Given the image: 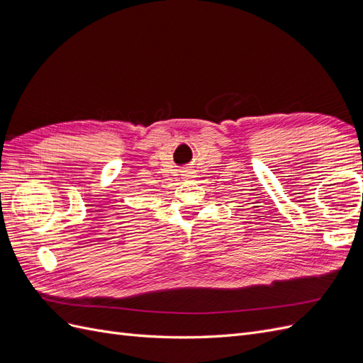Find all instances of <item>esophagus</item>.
Returning a JSON list of instances; mask_svg holds the SVG:
<instances>
[{
	"instance_id": "1",
	"label": "esophagus",
	"mask_w": 363,
	"mask_h": 363,
	"mask_svg": "<svg viewBox=\"0 0 363 363\" xmlns=\"http://www.w3.org/2000/svg\"><path fill=\"white\" fill-rule=\"evenodd\" d=\"M195 177H196L195 172H194V171H191V169H188V171H184V172H183V179H184V180H194Z\"/></svg>"
}]
</instances>
